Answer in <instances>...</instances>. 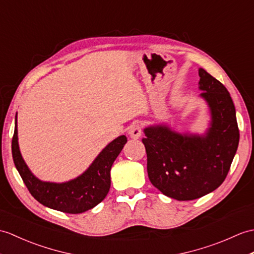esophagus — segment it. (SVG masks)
<instances>
[{
  "mask_svg": "<svg viewBox=\"0 0 254 254\" xmlns=\"http://www.w3.org/2000/svg\"><path fill=\"white\" fill-rule=\"evenodd\" d=\"M128 135L133 139L139 138L141 135V126L138 125V123H135V125L131 126V127L128 129Z\"/></svg>",
  "mask_w": 254,
  "mask_h": 254,
  "instance_id": "esophagus-1",
  "label": "esophagus"
}]
</instances>
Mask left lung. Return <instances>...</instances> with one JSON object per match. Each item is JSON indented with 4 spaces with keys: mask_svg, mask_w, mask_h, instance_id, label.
I'll list each match as a JSON object with an SVG mask.
<instances>
[{
    "mask_svg": "<svg viewBox=\"0 0 254 254\" xmlns=\"http://www.w3.org/2000/svg\"><path fill=\"white\" fill-rule=\"evenodd\" d=\"M199 76L200 96L211 114L207 132L181 134L158 125L145 127L141 139L151 184L180 201L215 190L226 179L239 144L236 110L227 88L202 68Z\"/></svg>",
    "mask_w": 254,
    "mask_h": 254,
    "instance_id": "obj_1",
    "label": "left lung"
}]
</instances>
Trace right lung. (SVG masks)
Segmentation results:
<instances>
[{"mask_svg": "<svg viewBox=\"0 0 254 254\" xmlns=\"http://www.w3.org/2000/svg\"><path fill=\"white\" fill-rule=\"evenodd\" d=\"M17 115L11 154L15 167L28 190L40 203L64 213L78 214L95 207L107 196L110 188V170L127 141L126 135L117 137L100 151L88 169L78 178L64 183L43 182L29 170L19 150Z\"/></svg>", "mask_w": 254, "mask_h": 254, "instance_id": "1", "label": "right lung"}]
</instances>
